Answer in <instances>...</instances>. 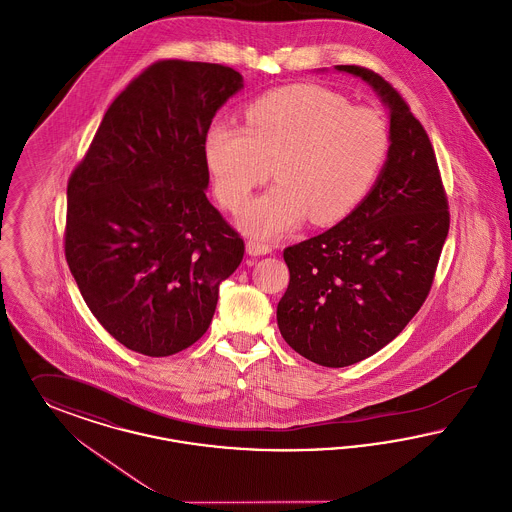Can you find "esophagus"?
<instances>
[{
  "instance_id": "1",
  "label": "esophagus",
  "mask_w": 512,
  "mask_h": 512,
  "mask_svg": "<svg viewBox=\"0 0 512 512\" xmlns=\"http://www.w3.org/2000/svg\"><path fill=\"white\" fill-rule=\"evenodd\" d=\"M246 249L249 255H266V253L272 251V246L263 244V242H259V240H249L246 244Z\"/></svg>"
}]
</instances>
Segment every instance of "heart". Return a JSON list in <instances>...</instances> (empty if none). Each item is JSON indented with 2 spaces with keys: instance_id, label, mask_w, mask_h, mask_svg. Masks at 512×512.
I'll use <instances>...</instances> for the list:
<instances>
[{
  "instance_id": "1",
  "label": "heart",
  "mask_w": 512,
  "mask_h": 512,
  "mask_svg": "<svg viewBox=\"0 0 512 512\" xmlns=\"http://www.w3.org/2000/svg\"><path fill=\"white\" fill-rule=\"evenodd\" d=\"M246 127L213 123L204 156L215 194L238 211L259 184H278L247 205L238 223L274 238L310 219L335 225L362 204L389 160L387 118L320 85H291L246 108Z\"/></svg>"
}]
</instances>
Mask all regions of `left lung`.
<instances>
[{
	"label": "left lung",
	"instance_id": "obj_1",
	"mask_svg": "<svg viewBox=\"0 0 512 512\" xmlns=\"http://www.w3.org/2000/svg\"><path fill=\"white\" fill-rule=\"evenodd\" d=\"M335 70L362 78L389 106V160L339 225L284 249L289 286L276 316L295 352L345 368L389 345L423 307L450 211L429 135L402 95L368 68Z\"/></svg>",
	"mask_w": 512,
	"mask_h": 512
}]
</instances>
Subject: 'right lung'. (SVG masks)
I'll list each match as a JSON object with an SVG mask.
<instances>
[{
  "label": "right lung",
  "mask_w": 512,
  "mask_h": 512,
  "mask_svg": "<svg viewBox=\"0 0 512 512\" xmlns=\"http://www.w3.org/2000/svg\"><path fill=\"white\" fill-rule=\"evenodd\" d=\"M242 87L223 64H150L68 179L66 263L101 326L144 356L194 345L244 259V240L205 196L204 156L215 112Z\"/></svg>",
  "instance_id": "add662e5"
}]
</instances>
